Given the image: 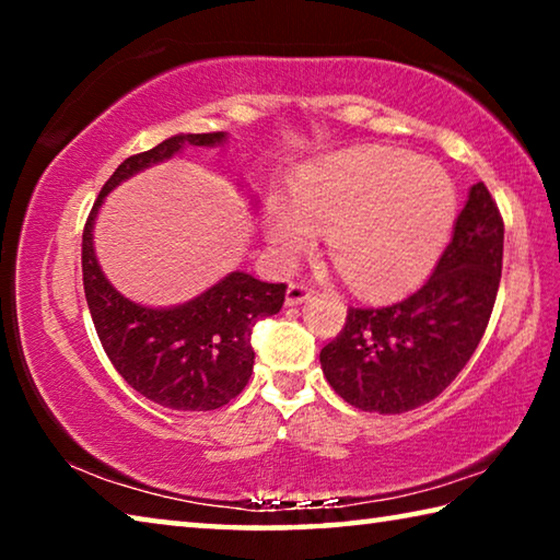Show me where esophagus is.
<instances>
[{
  "label": "esophagus",
  "mask_w": 560,
  "mask_h": 560,
  "mask_svg": "<svg viewBox=\"0 0 560 560\" xmlns=\"http://www.w3.org/2000/svg\"><path fill=\"white\" fill-rule=\"evenodd\" d=\"M311 291L306 283H291V287L287 289V306H299V303L306 301L311 296Z\"/></svg>",
  "instance_id": "obj_1"
}]
</instances>
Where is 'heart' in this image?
<instances>
[{"instance_id": "1", "label": "heart", "mask_w": 560, "mask_h": 560, "mask_svg": "<svg viewBox=\"0 0 560 560\" xmlns=\"http://www.w3.org/2000/svg\"><path fill=\"white\" fill-rule=\"evenodd\" d=\"M457 195L444 170L402 150L358 148L320 158L293 179V205L271 200L264 217L279 264H291L328 232V254L368 296L410 289L447 244Z\"/></svg>"}]
</instances>
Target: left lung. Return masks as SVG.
I'll list each match as a JSON object with an SVG mask.
<instances>
[{"instance_id": "1", "label": "left lung", "mask_w": 560, "mask_h": 560, "mask_svg": "<svg viewBox=\"0 0 560 560\" xmlns=\"http://www.w3.org/2000/svg\"><path fill=\"white\" fill-rule=\"evenodd\" d=\"M501 259L504 220L487 185L477 183L420 289L390 306L348 308L343 330L320 350L330 387L358 410L381 415L434 400L485 336Z\"/></svg>"}]
</instances>
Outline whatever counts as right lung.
<instances>
[{
	"label": "right lung",
	"instance_id": "1",
	"mask_svg": "<svg viewBox=\"0 0 560 560\" xmlns=\"http://www.w3.org/2000/svg\"><path fill=\"white\" fill-rule=\"evenodd\" d=\"M224 140L226 132H179L153 150L122 160L83 226V291L101 346L132 390L170 410H217L244 390L254 368L252 328L259 318L279 314L287 283L232 271L179 306H140L113 289L101 271L93 224L106 195L122 179L170 160L185 145L214 148Z\"/></svg>",
	"mask_w": 560,
	"mask_h": 560
}]
</instances>
